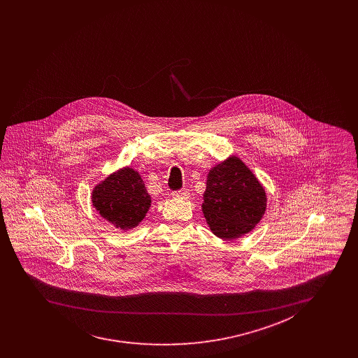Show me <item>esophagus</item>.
<instances>
[{
    "label": "esophagus",
    "mask_w": 358,
    "mask_h": 358,
    "mask_svg": "<svg viewBox=\"0 0 358 358\" xmlns=\"http://www.w3.org/2000/svg\"><path fill=\"white\" fill-rule=\"evenodd\" d=\"M173 198H180V199H187L189 198V190L187 189H182L178 192H173L172 193Z\"/></svg>",
    "instance_id": "1"
}]
</instances>
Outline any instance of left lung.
<instances>
[{
	"mask_svg": "<svg viewBox=\"0 0 358 358\" xmlns=\"http://www.w3.org/2000/svg\"><path fill=\"white\" fill-rule=\"evenodd\" d=\"M203 199L208 227L226 240L250 232L266 208L264 187L238 157H229L208 172Z\"/></svg>",
	"mask_w": 358,
	"mask_h": 358,
	"instance_id": "left-lung-1",
	"label": "left lung"
}]
</instances>
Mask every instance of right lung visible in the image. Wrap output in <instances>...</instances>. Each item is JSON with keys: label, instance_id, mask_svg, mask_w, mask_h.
I'll return each mask as SVG.
<instances>
[{"label": "right lung", "instance_id": "1", "mask_svg": "<svg viewBox=\"0 0 358 358\" xmlns=\"http://www.w3.org/2000/svg\"><path fill=\"white\" fill-rule=\"evenodd\" d=\"M92 202L101 217L115 227L131 229L145 217L151 206V196L139 173L123 168L96 186Z\"/></svg>", "mask_w": 358, "mask_h": 358}]
</instances>
